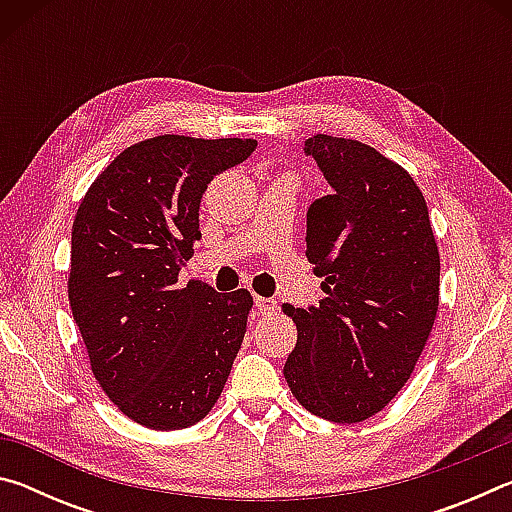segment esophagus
<instances>
[{
    "mask_svg": "<svg viewBox=\"0 0 512 512\" xmlns=\"http://www.w3.org/2000/svg\"><path fill=\"white\" fill-rule=\"evenodd\" d=\"M255 307L259 314H273L277 302L273 298H262V296H255Z\"/></svg>",
    "mask_w": 512,
    "mask_h": 512,
    "instance_id": "obj_1",
    "label": "esophagus"
}]
</instances>
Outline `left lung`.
Segmentation results:
<instances>
[{
    "label": "left lung",
    "instance_id": "1",
    "mask_svg": "<svg viewBox=\"0 0 512 512\" xmlns=\"http://www.w3.org/2000/svg\"><path fill=\"white\" fill-rule=\"evenodd\" d=\"M329 183L307 212V259L323 277L318 307L282 311L298 327L284 379L309 413L361 422L402 391L440 300V255L411 173L359 140L305 142Z\"/></svg>",
    "mask_w": 512,
    "mask_h": 512
}]
</instances>
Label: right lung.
Wrapping results in <instances>:
<instances>
[{"mask_svg": "<svg viewBox=\"0 0 512 512\" xmlns=\"http://www.w3.org/2000/svg\"><path fill=\"white\" fill-rule=\"evenodd\" d=\"M255 146L246 137H149L121 151L76 210L69 307L94 379L142 427H192L228 381L253 296L201 280L178 287V273L201 239L210 180Z\"/></svg>", "mask_w": 512, "mask_h": 512, "instance_id": "add662e5", "label": "right lung"}]
</instances>
